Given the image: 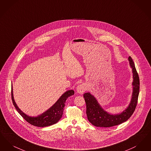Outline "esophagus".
<instances>
[{"instance_id":"esophagus-1","label":"esophagus","mask_w":151,"mask_h":151,"mask_svg":"<svg viewBox=\"0 0 151 151\" xmlns=\"http://www.w3.org/2000/svg\"><path fill=\"white\" fill-rule=\"evenodd\" d=\"M86 90V86L83 83L79 85L77 87V91L79 94H83L85 91Z\"/></svg>"}]
</instances>
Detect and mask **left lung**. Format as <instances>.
<instances>
[{
	"label": "left lung",
	"mask_w": 151,
	"mask_h": 151,
	"mask_svg": "<svg viewBox=\"0 0 151 151\" xmlns=\"http://www.w3.org/2000/svg\"><path fill=\"white\" fill-rule=\"evenodd\" d=\"M128 60L132 68L133 81L132 93L131 100L128 106L121 113L113 114L109 113L101 106L99 103L90 92L84 93L83 96L86 104V114L87 119L92 125L96 127H109L119 125L126 121L133 114L136 108L139 93V78L134 63L130 56Z\"/></svg>",
	"instance_id": "left-lung-1"
}]
</instances>
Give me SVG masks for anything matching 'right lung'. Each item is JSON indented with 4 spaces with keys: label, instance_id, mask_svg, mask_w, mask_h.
<instances>
[{
    "label": "right lung",
    "instance_id": "right-lung-1",
    "mask_svg": "<svg viewBox=\"0 0 151 151\" xmlns=\"http://www.w3.org/2000/svg\"><path fill=\"white\" fill-rule=\"evenodd\" d=\"M11 93L13 105L20 115L31 125L37 127H44L57 123L61 119L63 114L64 108L65 105L66 100L69 97L74 94V91L72 90L66 91L60 97L57 101L51 107L41 114L35 117H32L27 115L19 108L13 97L12 85Z\"/></svg>",
    "mask_w": 151,
    "mask_h": 151
}]
</instances>
